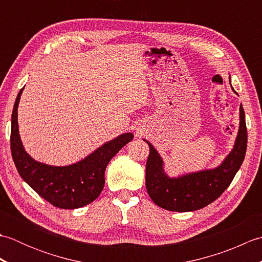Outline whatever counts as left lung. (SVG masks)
<instances>
[{
  "instance_id": "left-lung-1",
  "label": "left lung",
  "mask_w": 262,
  "mask_h": 262,
  "mask_svg": "<svg viewBox=\"0 0 262 262\" xmlns=\"http://www.w3.org/2000/svg\"><path fill=\"white\" fill-rule=\"evenodd\" d=\"M234 91V89H233ZM146 162V189L149 197L160 207L171 211H192L211 204L231 185L246 157L248 132L246 115L240 105V127L232 152L220 166L189 173L179 178H169L163 170V161L152 144Z\"/></svg>"
}]
</instances>
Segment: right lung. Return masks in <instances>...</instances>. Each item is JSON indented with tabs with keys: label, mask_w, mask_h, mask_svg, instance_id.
<instances>
[{
	"label": "right lung",
	"mask_w": 262,
	"mask_h": 262,
	"mask_svg": "<svg viewBox=\"0 0 262 262\" xmlns=\"http://www.w3.org/2000/svg\"><path fill=\"white\" fill-rule=\"evenodd\" d=\"M24 88L15 99L11 119V153L19 174L28 185L55 207L80 208L99 197L104 187L109 161L133 140L126 133L103 144L84 160L68 166H52L33 160L22 145L18 128V104Z\"/></svg>",
	"instance_id": "1"
}]
</instances>
